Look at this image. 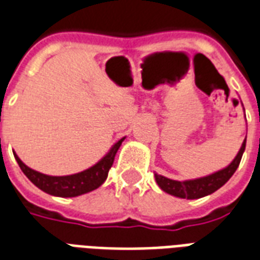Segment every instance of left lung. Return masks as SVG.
I'll return each mask as SVG.
<instances>
[{
	"label": "left lung",
	"mask_w": 260,
	"mask_h": 260,
	"mask_svg": "<svg viewBox=\"0 0 260 260\" xmlns=\"http://www.w3.org/2000/svg\"><path fill=\"white\" fill-rule=\"evenodd\" d=\"M245 143H247V138L244 139L243 145L238 150L237 155L234 157V159L226 168L220 169V171H216V172L207 175V176H203V178L182 180V182L165 178L162 175L154 174L155 182L161 187V190H164L165 193L175 196V197H179V199L197 200L201 199V197H205V196H209V194L215 193L216 190L220 189L223 184L232 178L233 174L236 172V169L238 168L241 157L244 154Z\"/></svg>",
	"instance_id": "8db88e82"
}]
</instances>
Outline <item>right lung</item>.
Segmentation results:
<instances>
[{"mask_svg":"<svg viewBox=\"0 0 260 260\" xmlns=\"http://www.w3.org/2000/svg\"><path fill=\"white\" fill-rule=\"evenodd\" d=\"M124 139L125 138H122L111 146L109 153L101 161H98L95 165H92L91 168L78 172V174L67 175V176H51V175L41 174L38 171L28 168L27 165L17 157L16 153H13V155H15L20 169L23 171V174L26 175L28 180L32 184H36L40 190L51 194V196H55V197H64V199L66 197H77L81 194L89 193V191L98 189L99 186L105 183L111 165L114 162L115 154H117V151L120 149Z\"/></svg>","mask_w":260,"mask_h":260,"instance_id":"obj_1","label":"right lung"}]
</instances>
